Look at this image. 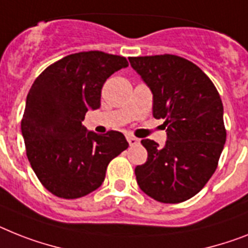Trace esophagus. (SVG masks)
I'll return each mask as SVG.
<instances>
[{"label": "esophagus", "instance_id": "obj_1", "mask_svg": "<svg viewBox=\"0 0 248 248\" xmlns=\"http://www.w3.org/2000/svg\"><path fill=\"white\" fill-rule=\"evenodd\" d=\"M126 139H128L129 144H130L132 147L137 146V144L139 143V139L136 138V137H133V136H128V137H126Z\"/></svg>", "mask_w": 248, "mask_h": 248}]
</instances>
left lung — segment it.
Listing matches in <instances>:
<instances>
[{"label":"left lung","instance_id":"8db88e82","mask_svg":"<svg viewBox=\"0 0 248 248\" xmlns=\"http://www.w3.org/2000/svg\"><path fill=\"white\" fill-rule=\"evenodd\" d=\"M153 93V116L165 119V147L142 139L146 163L136 167L143 193L177 204L193 198L217 170L226 143L223 104L210 78L187 59L172 54L130 57Z\"/></svg>","mask_w":248,"mask_h":248}]
</instances>
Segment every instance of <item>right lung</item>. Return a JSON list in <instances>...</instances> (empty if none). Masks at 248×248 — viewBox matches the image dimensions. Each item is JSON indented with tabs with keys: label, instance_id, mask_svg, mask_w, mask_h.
<instances>
[{
	"label": "right lung",
	"instance_id": "1",
	"mask_svg": "<svg viewBox=\"0 0 248 248\" xmlns=\"http://www.w3.org/2000/svg\"><path fill=\"white\" fill-rule=\"evenodd\" d=\"M125 67L120 55L75 53L49 65L32 83L21 133L31 169L53 195L77 199L99 189L110 161L128 148L123 133L96 134L82 125L89 109L100 108L106 79Z\"/></svg>",
	"mask_w": 248,
	"mask_h": 248
}]
</instances>
